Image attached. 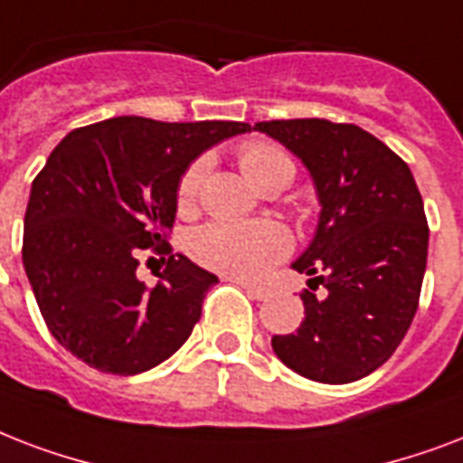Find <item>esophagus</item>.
I'll return each instance as SVG.
<instances>
[{"instance_id": "1", "label": "esophagus", "mask_w": 463, "mask_h": 463, "mask_svg": "<svg viewBox=\"0 0 463 463\" xmlns=\"http://www.w3.org/2000/svg\"><path fill=\"white\" fill-rule=\"evenodd\" d=\"M239 285H241V289L250 297V299H258V302H263V299H268V295H270L268 289L256 288V285H250V282H239Z\"/></svg>"}]
</instances>
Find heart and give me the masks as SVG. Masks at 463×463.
<instances>
[{"instance_id":"heart-1","label":"heart","mask_w":463,"mask_h":463,"mask_svg":"<svg viewBox=\"0 0 463 463\" xmlns=\"http://www.w3.org/2000/svg\"><path fill=\"white\" fill-rule=\"evenodd\" d=\"M239 164L258 191L265 188L275 178H295V164L285 149L270 142H249L239 152ZM210 168V156H200L185 168L178 183V198L181 203H193L198 198L200 185ZM289 234L288 229L278 222H210L207 227L195 232L193 236V253L210 265L213 270L234 278H258L260 272L288 256Z\"/></svg>"}]
</instances>
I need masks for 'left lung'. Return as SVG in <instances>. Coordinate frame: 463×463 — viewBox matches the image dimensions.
Instances as JSON below:
<instances>
[{
	"instance_id": "left-lung-1",
	"label": "left lung",
	"mask_w": 463,
	"mask_h": 463,
	"mask_svg": "<svg viewBox=\"0 0 463 463\" xmlns=\"http://www.w3.org/2000/svg\"><path fill=\"white\" fill-rule=\"evenodd\" d=\"M253 130L302 161L321 205L314 239L292 263L311 275L304 321L272 335V350L311 382H357L392 357L418 309L430 239L420 191L406 161L357 125L307 118Z\"/></svg>"
}]
</instances>
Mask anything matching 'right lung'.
Returning a JSON list of instances; mask_svg holds the SVG:
<instances>
[{"instance_id": "obj_1", "label": "right lung", "mask_w": 463, "mask_h": 463, "mask_svg": "<svg viewBox=\"0 0 463 463\" xmlns=\"http://www.w3.org/2000/svg\"><path fill=\"white\" fill-rule=\"evenodd\" d=\"M234 120L159 123L123 116L71 130L31 185L24 268L50 333L89 367L139 374L168 360L198 324L217 275L181 253L168 232L185 168ZM167 256L160 282L137 278L138 256Z\"/></svg>"}]
</instances>
